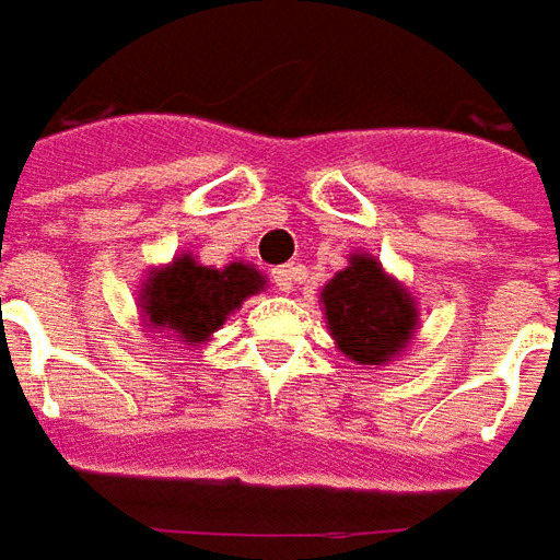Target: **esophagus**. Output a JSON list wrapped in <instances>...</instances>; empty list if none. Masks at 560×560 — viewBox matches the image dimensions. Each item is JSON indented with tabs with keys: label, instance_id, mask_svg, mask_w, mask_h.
<instances>
[{
	"label": "esophagus",
	"instance_id": "1",
	"mask_svg": "<svg viewBox=\"0 0 560 560\" xmlns=\"http://www.w3.org/2000/svg\"><path fill=\"white\" fill-rule=\"evenodd\" d=\"M270 277H273V287L280 290V293H290L295 287V280H302V267L299 265H280L270 270Z\"/></svg>",
	"mask_w": 560,
	"mask_h": 560
}]
</instances>
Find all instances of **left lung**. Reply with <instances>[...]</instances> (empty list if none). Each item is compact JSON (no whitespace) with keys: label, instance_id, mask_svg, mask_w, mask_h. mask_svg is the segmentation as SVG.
Masks as SVG:
<instances>
[{"label":"left lung","instance_id":"8db88e82","mask_svg":"<svg viewBox=\"0 0 560 560\" xmlns=\"http://www.w3.org/2000/svg\"><path fill=\"white\" fill-rule=\"evenodd\" d=\"M324 315L337 347L359 365H381L404 350L416 330V305L375 258L352 255L324 287Z\"/></svg>","mask_w":560,"mask_h":560}]
</instances>
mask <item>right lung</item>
I'll use <instances>...</instances> for the list:
<instances>
[{"label": "right lung", "mask_w": 560, "mask_h": 560, "mask_svg": "<svg viewBox=\"0 0 560 560\" xmlns=\"http://www.w3.org/2000/svg\"><path fill=\"white\" fill-rule=\"evenodd\" d=\"M265 287V277L248 265H230L223 270L195 265L188 255L163 270H154L144 283L141 308L154 327H166L185 343L208 340L252 293Z\"/></svg>", "instance_id": "add662e5"}]
</instances>
